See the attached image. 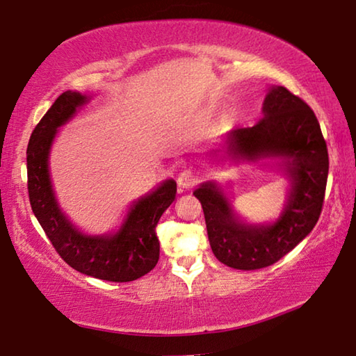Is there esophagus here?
<instances>
[{"mask_svg":"<svg viewBox=\"0 0 356 356\" xmlns=\"http://www.w3.org/2000/svg\"><path fill=\"white\" fill-rule=\"evenodd\" d=\"M197 179L199 177L196 172H193V170H183V172L178 175V186L179 189H191L196 186Z\"/></svg>","mask_w":356,"mask_h":356,"instance_id":"obj_1","label":"esophagus"}]
</instances>
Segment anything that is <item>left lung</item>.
<instances>
[{"label":"left lung","mask_w":356,"mask_h":356,"mask_svg":"<svg viewBox=\"0 0 356 356\" xmlns=\"http://www.w3.org/2000/svg\"><path fill=\"white\" fill-rule=\"evenodd\" d=\"M262 111L264 116L254 126L232 131L227 154L232 159L286 160L291 191L279 220L248 225L233 213L230 202L213 183H204L194 191L206 217L213 254L240 270L272 266L309 235L323 211L327 184V145L308 104L279 86L266 95Z\"/></svg>","instance_id":"left-lung-1"}]
</instances>
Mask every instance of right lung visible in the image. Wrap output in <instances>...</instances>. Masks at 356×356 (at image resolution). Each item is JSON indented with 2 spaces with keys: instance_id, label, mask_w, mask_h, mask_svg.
<instances>
[{
  "instance_id": "obj_1",
  "label": "right lung",
  "mask_w": 356,
  "mask_h": 356,
  "mask_svg": "<svg viewBox=\"0 0 356 356\" xmlns=\"http://www.w3.org/2000/svg\"><path fill=\"white\" fill-rule=\"evenodd\" d=\"M87 100V95L79 92H63L32 131L27 145L29 199L38 223L66 264L100 280L131 282L147 274L159 262L160 243L155 227L175 201L177 183L167 179L138 199L113 235L90 236L77 230L56 204L48 173V154L56 129Z\"/></svg>"
}]
</instances>
